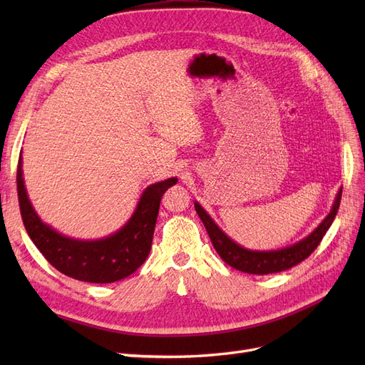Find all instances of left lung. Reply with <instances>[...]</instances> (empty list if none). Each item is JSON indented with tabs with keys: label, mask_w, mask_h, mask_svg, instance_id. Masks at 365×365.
Listing matches in <instances>:
<instances>
[{
	"label": "left lung",
	"mask_w": 365,
	"mask_h": 365,
	"mask_svg": "<svg viewBox=\"0 0 365 365\" xmlns=\"http://www.w3.org/2000/svg\"><path fill=\"white\" fill-rule=\"evenodd\" d=\"M341 193L342 187L338 190L335 202L330 208L329 215L323 219V222L319 224L311 235H307L304 239L298 240L297 244H292L289 247H284L280 250H271V251H252L240 247L233 239H230L222 230H220L215 220L210 217V215L200 205V202H195V210L197 216L201 217L202 224L210 236V240L216 250V252L220 256L227 264L231 268L239 269L242 272L248 274H272L286 271L304 259H307L314 250L319 245V242L327 233V230L332 225L334 219L338 213L339 202H341Z\"/></svg>",
	"instance_id": "obj_1"
}]
</instances>
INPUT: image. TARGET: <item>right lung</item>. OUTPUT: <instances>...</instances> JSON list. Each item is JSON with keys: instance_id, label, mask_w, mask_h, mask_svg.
I'll use <instances>...</instances> for the list:
<instances>
[{"instance_id": "obj_1", "label": "right lung", "mask_w": 365, "mask_h": 365, "mask_svg": "<svg viewBox=\"0 0 365 365\" xmlns=\"http://www.w3.org/2000/svg\"><path fill=\"white\" fill-rule=\"evenodd\" d=\"M176 178L148 185L128 222L103 239L81 240L63 236L51 228L33 208L23 176V153L19 155L16 185L23 222L33 244L54 268L76 280L113 283L135 272L148 259L161 197L176 184Z\"/></svg>"}]
</instances>
